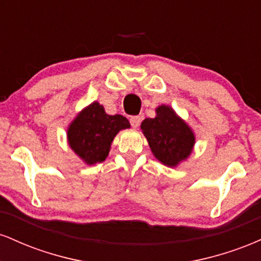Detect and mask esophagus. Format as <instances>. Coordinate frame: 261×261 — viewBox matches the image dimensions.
<instances>
[{"mask_svg": "<svg viewBox=\"0 0 261 261\" xmlns=\"http://www.w3.org/2000/svg\"><path fill=\"white\" fill-rule=\"evenodd\" d=\"M130 124H131V126L135 127V128L139 127L140 124H141V118H140V116H133V118L130 119Z\"/></svg>", "mask_w": 261, "mask_h": 261, "instance_id": "esophagus-1", "label": "esophagus"}]
</instances>
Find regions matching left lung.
Here are the masks:
<instances>
[{
    "label": "left lung",
    "instance_id": "8db88e82",
    "mask_svg": "<svg viewBox=\"0 0 261 261\" xmlns=\"http://www.w3.org/2000/svg\"><path fill=\"white\" fill-rule=\"evenodd\" d=\"M155 112L157 116L145 119L141 128L154 157L166 166L174 167L191 153L195 136L172 108L161 106Z\"/></svg>",
    "mask_w": 261,
    "mask_h": 261
}]
</instances>
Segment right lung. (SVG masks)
Returning <instances> with one entry per match:
<instances>
[{"label": "right lung", "instance_id": "obj_1", "mask_svg": "<svg viewBox=\"0 0 261 261\" xmlns=\"http://www.w3.org/2000/svg\"><path fill=\"white\" fill-rule=\"evenodd\" d=\"M130 122L122 115H108L103 106L93 103L77 115L67 131L71 148L86 163L94 164L108 157L114 137Z\"/></svg>", "mask_w": 261, "mask_h": 261}]
</instances>
